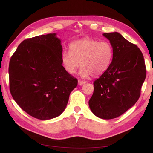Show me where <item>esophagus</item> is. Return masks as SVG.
<instances>
[{
    "label": "esophagus",
    "instance_id": "esophagus-1",
    "mask_svg": "<svg viewBox=\"0 0 153 153\" xmlns=\"http://www.w3.org/2000/svg\"><path fill=\"white\" fill-rule=\"evenodd\" d=\"M85 83H86V81L82 80H78V84L83 85V84H85Z\"/></svg>",
    "mask_w": 153,
    "mask_h": 153
}]
</instances>
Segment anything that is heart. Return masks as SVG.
Listing matches in <instances>:
<instances>
[{"label":"heart","mask_w":153,"mask_h":153,"mask_svg":"<svg viewBox=\"0 0 153 153\" xmlns=\"http://www.w3.org/2000/svg\"><path fill=\"white\" fill-rule=\"evenodd\" d=\"M69 49L70 52H62L61 59L64 68L71 75L81 64L82 76L101 75L107 69L112 59V47L105 41L82 39L71 43Z\"/></svg>","instance_id":"1"}]
</instances>
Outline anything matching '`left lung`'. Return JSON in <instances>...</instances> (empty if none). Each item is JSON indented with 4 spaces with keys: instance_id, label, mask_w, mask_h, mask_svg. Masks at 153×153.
<instances>
[{
    "instance_id": "obj_1",
    "label": "left lung",
    "mask_w": 153,
    "mask_h": 153,
    "mask_svg": "<svg viewBox=\"0 0 153 153\" xmlns=\"http://www.w3.org/2000/svg\"><path fill=\"white\" fill-rule=\"evenodd\" d=\"M103 35L112 47V61L94 82L89 105L96 116L111 119L121 115L136 103L146 79V68L143 54L136 45L116 32Z\"/></svg>"
}]
</instances>
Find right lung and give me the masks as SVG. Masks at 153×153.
Masks as SVG:
<instances>
[{"instance_id":"1","label":"right lung","mask_w":153,"mask_h":153,"mask_svg":"<svg viewBox=\"0 0 153 153\" xmlns=\"http://www.w3.org/2000/svg\"><path fill=\"white\" fill-rule=\"evenodd\" d=\"M62 48L56 34L27 39L18 45L9 66L13 98L29 115L48 120L61 115L76 78L62 65Z\"/></svg>"}]
</instances>
